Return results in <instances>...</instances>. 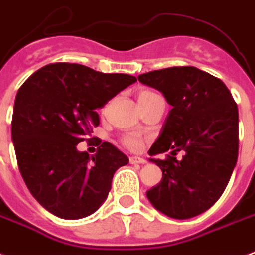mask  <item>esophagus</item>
Segmentation results:
<instances>
[{
  "label": "esophagus",
  "mask_w": 255,
  "mask_h": 255,
  "mask_svg": "<svg viewBox=\"0 0 255 255\" xmlns=\"http://www.w3.org/2000/svg\"><path fill=\"white\" fill-rule=\"evenodd\" d=\"M129 162H131V163H146V159H143L140 156H131V158H129Z\"/></svg>",
  "instance_id": "esophagus-1"
}]
</instances>
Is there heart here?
<instances>
[{
  "label": "heart",
  "instance_id": "b5f03b06",
  "mask_svg": "<svg viewBox=\"0 0 255 255\" xmlns=\"http://www.w3.org/2000/svg\"><path fill=\"white\" fill-rule=\"evenodd\" d=\"M154 94L155 93H152V92H142V93L139 94V97L154 96ZM123 144L127 148H129V150H132V151H137L143 146V137L139 133H128V135L123 137Z\"/></svg>",
  "mask_w": 255,
  "mask_h": 255
}]
</instances>
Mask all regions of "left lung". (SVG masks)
<instances>
[{
    "instance_id": "left-lung-1",
    "label": "left lung",
    "mask_w": 255,
    "mask_h": 255,
    "mask_svg": "<svg viewBox=\"0 0 255 255\" xmlns=\"http://www.w3.org/2000/svg\"><path fill=\"white\" fill-rule=\"evenodd\" d=\"M171 105L150 156L162 170L147 190L154 208L173 219L203 214L226 189L238 159V107L223 81L193 66L154 70L137 77ZM184 151L183 159L175 158Z\"/></svg>"
}]
</instances>
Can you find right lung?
Returning <instances> with one entry per match:
<instances>
[{
  "mask_svg": "<svg viewBox=\"0 0 255 255\" xmlns=\"http://www.w3.org/2000/svg\"><path fill=\"white\" fill-rule=\"evenodd\" d=\"M136 82L129 74H104L78 63L41 67L18 89L12 119L17 163L31 195L62 219L94 214L108 197L115 171L128 156L104 142L97 154L78 151L97 109Z\"/></svg>",
  "mask_w": 255,
  "mask_h": 255,
  "instance_id": "add662e5",
  "label": "right lung"
}]
</instances>
